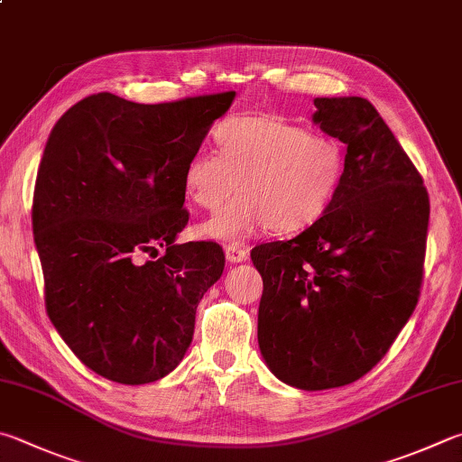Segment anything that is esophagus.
<instances>
[{
  "instance_id": "34e87169",
  "label": "esophagus",
  "mask_w": 462,
  "mask_h": 462,
  "mask_svg": "<svg viewBox=\"0 0 462 462\" xmlns=\"http://www.w3.org/2000/svg\"><path fill=\"white\" fill-rule=\"evenodd\" d=\"M246 258H248V248L240 246V245H228V246H226V260H228L230 264L245 263Z\"/></svg>"
}]
</instances>
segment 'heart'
Listing matches in <instances>:
<instances>
[{
	"label": "heart",
	"mask_w": 462,
	"mask_h": 462,
	"mask_svg": "<svg viewBox=\"0 0 462 462\" xmlns=\"http://www.w3.org/2000/svg\"><path fill=\"white\" fill-rule=\"evenodd\" d=\"M220 155L198 149L183 165V191L194 206L216 212L198 226L209 240H245L271 226L292 234L309 228L337 198L346 175L339 141L311 135L274 116H234L216 129Z\"/></svg>",
	"instance_id": "heart-1"
}]
</instances>
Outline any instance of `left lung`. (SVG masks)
Wrapping results in <instances>:
<instances>
[{
  "mask_svg": "<svg viewBox=\"0 0 462 462\" xmlns=\"http://www.w3.org/2000/svg\"><path fill=\"white\" fill-rule=\"evenodd\" d=\"M313 123L346 143L331 208L250 258L263 276L258 347L292 388L347 385L388 354L420 295L430 202L420 173L367 98H315Z\"/></svg>",
  "mask_w": 462,
  "mask_h": 462,
  "instance_id": "left-lung-1",
  "label": "left lung"
}]
</instances>
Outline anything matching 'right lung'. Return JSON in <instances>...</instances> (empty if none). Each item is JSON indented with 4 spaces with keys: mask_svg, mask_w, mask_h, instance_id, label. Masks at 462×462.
I'll return each mask as SVG.
<instances>
[{
    "mask_svg": "<svg viewBox=\"0 0 462 462\" xmlns=\"http://www.w3.org/2000/svg\"><path fill=\"white\" fill-rule=\"evenodd\" d=\"M236 92L141 105L98 92L46 141L32 228L46 311L88 370L127 385L162 380L186 356L196 309L220 279L216 242L186 228L183 165ZM164 256L143 263L144 254Z\"/></svg>",
    "mask_w": 462,
    "mask_h": 462,
    "instance_id": "1",
    "label": "right lung"
}]
</instances>
